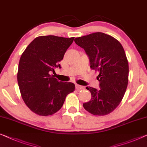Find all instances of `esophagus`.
<instances>
[{"mask_svg":"<svg viewBox=\"0 0 147 147\" xmlns=\"http://www.w3.org/2000/svg\"><path fill=\"white\" fill-rule=\"evenodd\" d=\"M76 89L78 90V91H79V90L83 89V88H84V87L81 86V85H76Z\"/></svg>","mask_w":147,"mask_h":147,"instance_id":"34e87169","label":"esophagus"}]
</instances>
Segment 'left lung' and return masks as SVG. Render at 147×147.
<instances>
[{"mask_svg":"<svg viewBox=\"0 0 147 147\" xmlns=\"http://www.w3.org/2000/svg\"><path fill=\"white\" fill-rule=\"evenodd\" d=\"M74 41L89 56L91 68L99 72L100 89L86 87L91 99L83 103V107L94 116L110 114L121 102L128 84V60L122 45L101 32L76 38Z\"/></svg>","mask_w":147,"mask_h":147,"instance_id":"left-lung-1","label":"left lung"}]
</instances>
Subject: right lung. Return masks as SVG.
I'll list each match as a JSON object with an SVG mask.
<instances>
[{
	"instance_id": "right-lung-1",
	"label": "right lung",
	"mask_w": 147,
	"mask_h": 147,
	"mask_svg": "<svg viewBox=\"0 0 147 147\" xmlns=\"http://www.w3.org/2000/svg\"><path fill=\"white\" fill-rule=\"evenodd\" d=\"M74 37L39 36L31 42L20 59L17 79L24 102L39 116L53 115L62 108L73 83L58 81L51 75L71 45Z\"/></svg>"
}]
</instances>
